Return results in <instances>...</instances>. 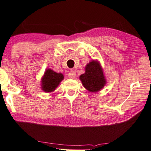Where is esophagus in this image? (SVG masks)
<instances>
[{"label":"esophagus","mask_w":151,"mask_h":151,"mask_svg":"<svg viewBox=\"0 0 151 151\" xmlns=\"http://www.w3.org/2000/svg\"><path fill=\"white\" fill-rule=\"evenodd\" d=\"M76 75H77V74H76V72L73 71V70H71V71L69 72V73H68V77L70 79H74V78L76 77Z\"/></svg>","instance_id":"1"}]
</instances>
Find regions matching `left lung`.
Listing matches in <instances>:
<instances>
[{"label":"left lung","instance_id":"1","mask_svg":"<svg viewBox=\"0 0 151 151\" xmlns=\"http://www.w3.org/2000/svg\"><path fill=\"white\" fill-rule=\"evenodd\" d=\"M85 69V73L79 77L82 84L90 92L100 91L106 82L100 63L95 60L91 61L87 64Z\"/></svg>","mask_w":151,"mask_h":151}]
</instances>
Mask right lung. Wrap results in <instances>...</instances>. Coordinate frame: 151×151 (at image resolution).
Returning a JSON list of instances; mask_svg holds the SVG:
<instances>
[{"label":"right lung","mask_w":151,"mask_h":151,"mask_svg":"<svg viewBox=\"0 0 151 151\" xmlns=\"http://www.w3.org/2000/svg\"><path fill=\"white\" fill-rule=\"evenodd\" d=\"M63 78V74L57 73L52 70L47 69L42 78V89L47 93L52 92L58 87Z\"/></svg>","instance_id":"right-lung-1"}]
</instances>
